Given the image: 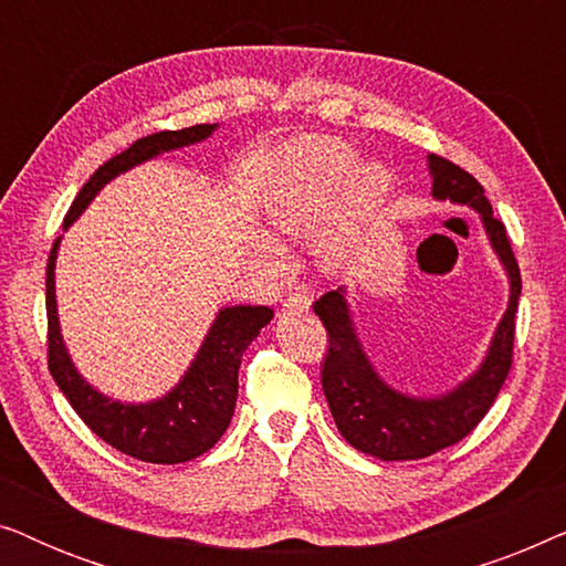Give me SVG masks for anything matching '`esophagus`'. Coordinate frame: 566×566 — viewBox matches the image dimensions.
<instances>
[{"label":"esophagus","instance_id":"1","mask_svg":"<svg viewBox=\"0 0 566 566\" xmlns=\"http://www.w3.org/2000/svg\"><path fill=\"white\" fill-rule=\"evenodd\" d=\"M285 308H296V312H308V306H312V298L308 296H301V293H293V296L285 298Z\"/></svg>","mask_w":566,"mask_h":566}]
</instances>
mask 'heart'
<instances>
[{
	"instance_id": "heart-1",
	"label": "heart",
	"mask_w": 566,
	"mask_h": 566,
	"mask_svg": "<svg viewBox=\"0 0 566 566\" xmlns=\"http://www.w3.org/2000/svg\"><path fill=\"white\" fill-rule=\"evenodd\" d=\"M355 161L358 154L339 138H301L285 151L283 167L262 198V213L273 234L314 237L312 254L324 273L350 265L363 229L376 219L391 190L386 165L363 161L355 167ZM254 254L268 268H281L283 262L281 247L270 239H258Z\"/></svg>"
}]
</instances>
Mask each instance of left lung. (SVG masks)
Returning <instances> with one entry per match:
<instances>
[{
  "mask_svg": "<svg viewBox=\"0 0 566 566\" xmlns=\"http://www.w3.org/2000/svg\"><path fill=\"white\" fill-rule=\"evenodd\" d=\"M428 169L432 200H448L479 213L486 242L507 275V308L492 332L482 363L463 381L432 397H417L391 386L368 358L355 327L347 285H339L316 301L314 314L329 335V353L322 368L329 412L347 443L381 461L424 459L467 438L490 412L513 363L521 270L507 242V231L502 221L494 219L482 185L469 172L436 154L428 157Z\"/></svg>",
  "mask_w": 566,
  "mask_h": 566,
  "instance_id": "1",
  "label": "left lung"
}]
</instances>
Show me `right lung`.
Returning a JSON list of instances; mask_svg holds the SVG:
<instances>
[{"instance_id": "right-lung-1", "label": "right lung", "mask_w": 566, "mask_h": 566, "mask_svg": "<svg viewBox=\"0 0 566 566\" xmlns=\"http://www.w3.org/2000/svg\"><path fill=\"white\" fill-rule=\"evenodd\" d=\"M219 130V123H203L182 130H159L138 138L126 151L105 161L95 175L84 182L64 219V231L87 211L97 192L111 185L115 177L161 157V154L196 146ZM59 237L53 242L49 268H45V308H49V368L61 394L74 407V412L87 422V428L118 448L120 453L134 455L146 463H182L219 443L227 432L237 407L239 363L260 329L273 319L268 306H221L200 343L196 358L180 376L172 389L149 401L113 399L95 389L74 366L69 347L61 335L59 304H56V258Z\"/></svg>"}]
</instances>
